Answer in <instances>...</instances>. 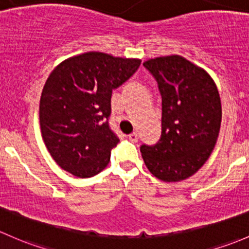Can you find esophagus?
I'll use <instances>...</instances> for the list:
<instances>
[{
    "instance_id": "34e87169",
    "label": "esophagus",
    "mask_w": 249,
    "mask_h": 249,
    "mask_svg": "<svg viewBox=\"0 0 249 249\" xmlns=\"http://www.w3.org/2000/svg\"><path fill=\"white\" fill-rule=\"evenodd\" d=\"M128 139L130 140V142H138V139H139V138H138V134L135 132H133V133H130L129 135H128Z\"/></svg>"
}]
</instances>
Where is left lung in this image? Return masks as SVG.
Here are the masks:
<instances>
[{
    "label": "left lung",
    "instance_id": "1",
    "mask_svg": "<svg viewBox=\"0 0 249 249\" xmlns=\"http://www.w3.org/2000/svg\"><path fill=\"white\" fill-rule=\"evenodd\" d=\"M162 96V135L140 151L150 173L164 182L194 175L209 160L219 134L222 106L213 79L180 55L143 62Z\"/></svg>",
    "mask_w": 249,
    "mask_h": 249
}]
</instances>
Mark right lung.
<instances>
[{
    "label": "right lung",
    "mask_w": 249,
    "mask_h": 249,
    "mask_svg": "<svg viewBox=\"0 0 249 249\" xmlns=\"http://www.w3.org/2000/svg\"><path fill=\"white\" fill-rule=\"evenodd\" d=\"M138 58L98 51L73 56L49 75L39 103V124L49 153L76 178L106 169L120 139L110 129L112 89L139 68Z\"/></svg>",
    "instance_id": "right-lung-1"
}]
</instances>
